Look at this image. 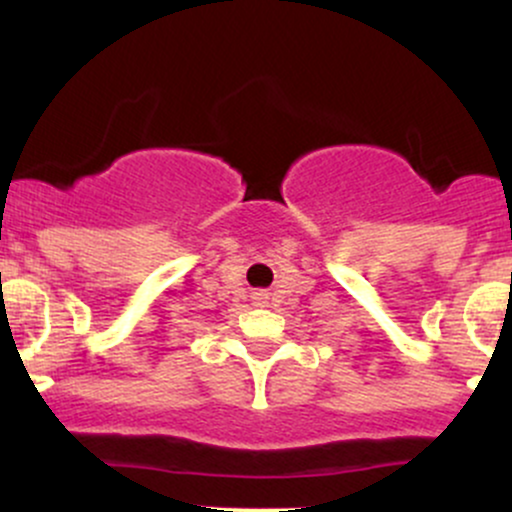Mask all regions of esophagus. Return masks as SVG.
I'll list each match as a JSON object with an SVG mask.
<instances>
[{"instance_id":"esophagus-1","label":"esophagus","mask_w":512,"mask_h":512,"mask_svg":"<svg viewBox=\"0 0 512 512\" xmlns=\"http://www.w3.org/2000/svg\"><path fill=\"white\" fill-rule=\"evenodd\" d=\"M257 296H260V301H264V296H262V293H257Z\"/></svg>"}]
</instances>
